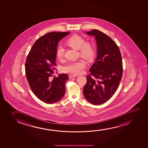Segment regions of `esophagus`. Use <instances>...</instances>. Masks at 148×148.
I'll use <instances>...</instances> for the list:
<instances>
[{
    "label": "esophagus",
    "instance_id": "1",
    "mask_svg": "<svg viewBox=\"0 0 148 148\" xmlns=\"http://www.w3.org/2000/svg\"><path fill=\"white\" fill-rule=\"evenodd\" d=\"M69 78H75V77H76V76H75V75H69Z\"/></svg>",
    "mask_w": 148,
    "mask_h": 148
}]
</instances>
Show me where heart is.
<instances>
[{"instance_id": "1", "label": "heart", "mask_w": 148, "mask_h": 148, "mask_svg": "<svg viewBox=\"0 0 148 148\" xmlns=\"http://www.w3.org/2000/svg\"><path fill=\"white\" fill-rule=\"evenodd\" d=\"M65 44L68 47L79 50V53L82 58L86 61L90 62L95 56V49L93 43L90 42H85V39L78 35L70 37L65 41ZM56 59L62 61L64 57V49L62 47L58 46L55 51ZM85 64L83 61L70 63L63 68V72L72 75H77L83 72Z\"/></svg>"}]
</instances>
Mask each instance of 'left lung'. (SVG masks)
Here are the masks:
<instances>
[{
    "label": "left lung",
    "mask_w": 148,
    "mask_h": 148,
    "mask_svg": "<svg viewBox=\"0 0 148 148\" xmlns=\"http://www.w3.org/2000/svg\"><path fill=\"white\" fill-rule=\"evenodd\" d=\"M87 34L95 36L97 57L86 76L83 95L90 103L99 105L110 99L119 86L123 73L121 55L107 35L97 29Z\"/></svg>",
    "instance_id": "1"
}]
</instances>
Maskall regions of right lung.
Returning <instances> with one entry per match:
<instances>
[{"mask_svg":"<svg viewBox=\"0 0 148 148\" xmlns=\"http://www.w3.org/2000/svg\"><path fill=\"white\" fill-rule=\"evenodd\" d=\"M69 33L52 32L40 37L27 57L25 73L29 86L35 95L45 103H57L65 95L68 76L62 74L51 77L57 66L56 49L60 40Z\"/></svg>","mask_w":148,"mask_h":148,"instance_id":"1","label":"right lung"}]
</instances>
